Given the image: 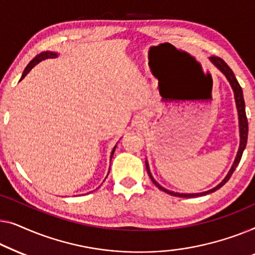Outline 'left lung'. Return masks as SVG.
Wrapping results in <instances>:
<instances>
[{
  "instance_id": "1",
  "label": "left lung",
  "mask_w": 255,
  "mask_h": 255,
  "mask_svg": "<svg viewBox=\"0 0 255 255\" xmlns=\"http://www.w3.org/2000/svg\"><path fill=\"white\" fill-rule=\"evenodd\" d=\"M209 60L211 61V63H213L214 66L217 68V69H220L222 73L225 75V77H227V80L229 81V83H230V85H231L232 90H234L236 106H237V111H238V119H239V135H240L239 149H238V152H237L236 159H235L234 164H232L230 171H229V173L227 174V177H225L223 180H222L221 184H218L216 187L211 188V189H209V191H207V192L193 193V194H185V193H175V192L168 191V189L164 188L163 186H160L158 182H157L155 179H153V177L151 175V172H150V170H149V164H148V162H145L146 171H148L149 177L152 180L153 184H155L157 187L160 189V191L167 193V194H170V195L179 196V198H196V196H202V195L210 194V193H213L215 191H217V189H220L222 186H223L225 182H227L229 179L231 178V175H232V173H234V171L236 170V167L238 166L240 159H242L244 150H245L246 143H247V135H249V123H247V118H246L245 102H244V96H243L242 87H240L239 83H238V81H237V78L235 76L234 71H232L231 68L229 67L228 64L224 62L223 59H221V57H218V56H210Z\"/></svg>"
}]
</instances>
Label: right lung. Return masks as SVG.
<instances>
[{
  "instance_id": "1",
  "label": "right lung",
  "mask_w": 255,
  "mask_h": 255,
  "mask_svg": "<svg viewBox=\"0 0 255 255\" xmlns=\"http://www.w3.org/2000/svg\"><path fill=\"white\" fill-rule=\"evenodd\" d=\"M54 57H57V53H55V52H49V51H47V52H42V53H40V54H38L37 56L34 57L33 60L31 61L30 63L27 64L26 68H25V69H24L23 75H21V77H20V81L23 80V78H24L25 76H26V75H27L28 73H30V70L35 66V64H38L39 62H41L42 60H46V59H54ZM116 148H117V145L114 146L113 150H112V153H111V159H112L113 153H114V151H116Z\"/></svg>"
}]
</instances>
